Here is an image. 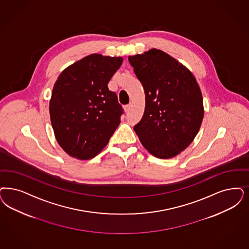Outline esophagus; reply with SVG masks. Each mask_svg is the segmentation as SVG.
<instances>
[{
    "mask_svg": "<svg viewBox=\"0 0 249 249\" xmlns=\"http://www.w3.org/2000/svg\"><path fill=\"white\" fill-rule=\"evenodd\" d=\"M130 108H131V106H130V105H127V106L124 107V109H125L126 113H129V112L130 111Z\"/></svg>",
    "mask_w": 249,
    "mask_h": 249,
    "instance_id": "esophagus-1",
    "label": "esophagus"
}]
</instances>
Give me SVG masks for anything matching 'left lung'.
<instances>
[{"label":"left lung","instance_id":"8db88e82","mask_svg":"<svg viewBox=\"0 0 249 249\" xmlns=\"http://www.w3.org/2000/svg\"><path fill=\"white\" fill-rule=\"evenodd\" d=\"M145 93V109L134 130L146 150L168 159L184 151L199 130L204 116L199 86L188 68L153 49L129 56Z\"/></svg>","mask_w":249,"mask_h":249}]
</instances>
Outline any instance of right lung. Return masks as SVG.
<instances>
[{"instance_id":"1","label":"right lung","mask_w":249,"mask_h":249,"mask_svg":"<svg viewBox=\"0 0 249 249\" xmlns=\"http://www.w3.org/2000/svg\"><path fill=\"white\" fill-rule=\"evenodd\" d=\"M121 57L91 54L65 69L52 89L50 114L55 137L69 155L88 160L103 150L124 113L107 84Z\"/></svg>"}]
</instances>
